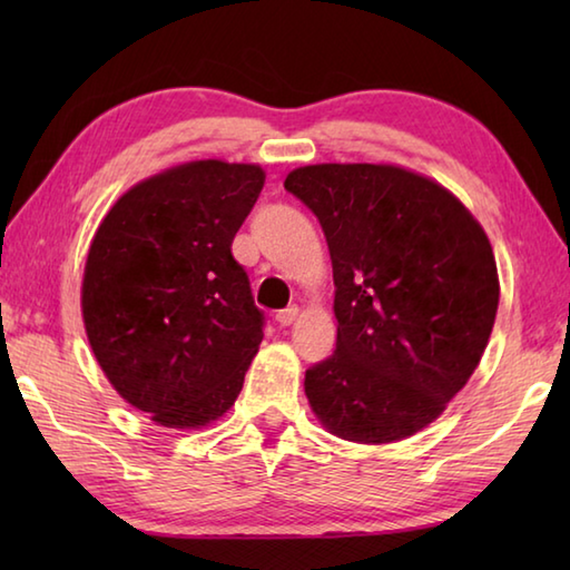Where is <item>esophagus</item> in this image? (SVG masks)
Listing matches in <instances>:
<instances>
[{"mask_svg":"<svg viewBox=\"0 0 570 570\" xmlns=\"http://www.w3.org/2000/svg\"><path fill=\"white\" fill-rule=\"evenodd\" d=\"M296 318H298V306H288V308L276 313V323L278 325H292Z\"/></svg>","mask_w":570,"mask_h":570,"instance_id":"34e87169","label":"esophagus"}]
</instances>
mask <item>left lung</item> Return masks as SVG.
Here are the masks:
<instances>
[{
    "instance_id": "8db88e82",
    "label": "left lung",
    "mask_w": 570,
    "mask_h": 570,
    "mask_svg": "<svg viewBox=\"0 0 570 570\" xmlns=\"http://www.w3.org/2000/svg\"><path fill=\"white\" fill-rule=\"evenodd\" d=\"M284 188L331 249L337 341L306 370L337 439L392 443L426 429L485 353L500 304L485 229L451 190L386 164L294 168Z\"/></svg>"
}]
</instances>
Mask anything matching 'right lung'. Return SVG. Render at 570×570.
Segmentation results:
<instances>
[{"label": "right lung", "instance_id": "add662e5", "mask_svg": "<svg viewBox=\"0 0 570 570\" xmlns=\"http://www.w3.org/2000/svg\"><path fill=\"white\" fill-rule=\"evenodd\" d=\"M262 186L254 164H180L129 188L92 237L85 333L119 396L161 426L220 419L257 355L264 313L229 247Z\"/></svg>", "mask_w": 570, "mask_h": 570}]
</instances>
